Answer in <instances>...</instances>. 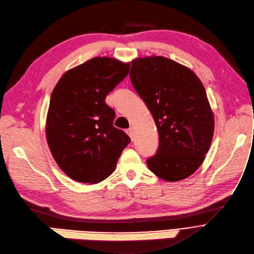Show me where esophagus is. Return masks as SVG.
Masks as SVG:
<instances>
[{"label":"esophagus","mask_w":254,"mask_h":254,"mask_svg":"<svg viewBox=\"0 0 254 254\" xmlns=\"http://www.w3.org/2000/svg\"><path fill=\"white\" fill-rule=\"evenodd\" d=\"M126 132H127L128 135L130 136V138L133 140V139H134V129H133L132 127H130L129 129L126 130Z\"/></svg>","instance_id":"34e87169"}]
</instances>
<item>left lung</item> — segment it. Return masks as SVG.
Segmentation results:
<instances>
[{
	"instance_id": "8db88e82",
	"label": "left lung",
	"mask_w": 254,
	"mask_h": 254,
	"mask_svg": "<svg viewBox=\"0 0 254 254\" xmlns=\"http://www.w3.org/2000/svg\"><path fill=\"white\" fill-rule=\"evenodd\" d=\"M130 79L159 133L148 168L166 182L185 180L201 166L213 137L214 117L202 82L187 66L163 56L134 59Z\"/></svg>"
}]
</instances>
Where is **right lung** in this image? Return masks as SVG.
I'll list each match as a JSON object with an SVG mask.
<instances>
[{
	"label": "right lung",
	"mask_w": 254,
	"mask_h": 254,
	"mask_svg": "<svg viewBox=\"0 0 254 254\" xmlns=\"http://www.w3.org/2000/svg\"><path fill=\"white\" fill-rule=\"evenodd\" d=\"M130 64L94 57L63 74L53 89L46 137L57 165L71 180L98 184L115 170L131 141L114 127L107 95L127 76Z\"/></svg>",
	"instance_id": "1"
}]
</instances>
